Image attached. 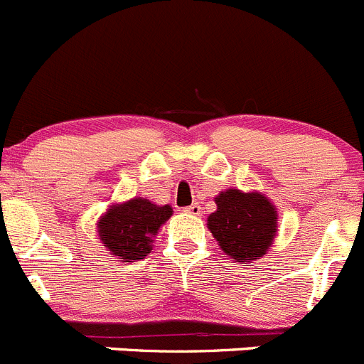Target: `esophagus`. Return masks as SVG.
<instances>
[{
    "label": "esophagus",
    "mask_w": 364,
    "mask_h": 364,
    "mask_svg": "<svg viewBox=\"0 0 364 364\" xmlns=\"http://www.w3.org/2000/svg\"><path fill=\"white\" fill-rule=\"evenodd\" d=\"M185 213H190V215H199V213H201V206H199L198 203H193V205L186 206Z\"/></svg>",
    "instance_id": "34e87169"
}]
</instances>
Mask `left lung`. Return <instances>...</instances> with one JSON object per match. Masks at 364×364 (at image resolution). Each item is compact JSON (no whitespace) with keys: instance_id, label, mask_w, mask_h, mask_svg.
<instances>
[{"instance_id":"1","label":"left lung","mask_w":364,"mask_h":364,"mask_svg":"<svg viewBox=\"0 0 364 364\" xmlns=\"http://www.w3.org/2000/svg\"><path fill=\"white\" fill-rule=\"evenodd\" d=\"M215 205L208 230L230 259L251 262L267 253L277 235L278 213L266 196L228 188L217 196Z\"/></svg>"}]
</instances>
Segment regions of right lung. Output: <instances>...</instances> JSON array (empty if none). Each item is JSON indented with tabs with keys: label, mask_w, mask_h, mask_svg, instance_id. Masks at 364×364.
<instances>
[{
	"label": "right lung",
	"mask_w": 364,
	"mask_h": 364,
	"mask_svg": "<svg viewBox=\"0 0 364 364\" xmlns=\"http://www.w3.org/2000/svg\"><path fill=\"white\" fill-rule=\"evenodd\" d=\"M171 215V205L159 206L145 198L129 199L113 205L100 217L98 237L122 262L145 259L152 250V239Z\"/></svg>",
	"instance_id": "1"
}]
</instances>
